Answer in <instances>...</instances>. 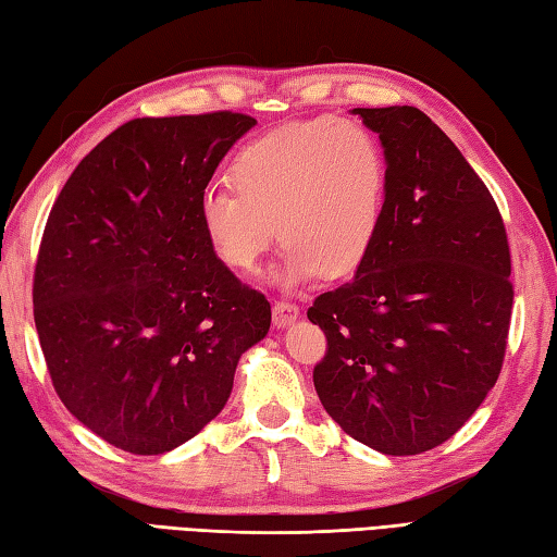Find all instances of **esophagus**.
Segmentation results:
<instances>
[{
	"label": "esophagus",
	"instance_id": "obj_1",
	"mask_svg": "<svg viewBox=\"0 0 557 557\" xmlns=\"http://www.w3.org/2000/svg\"><path fill=\"white\" fill-rule=\"evenodd\" d=\"M299 318V306L289 301H275L272 306V325L275 327H289Z\"/></svg>",
	"mask_w": 557,
	"mask_h": 557
}]
</instances>
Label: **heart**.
Instances as JSON below:
<instances>
[{"label":"heart","instance_id":"b5f03b06","mask_svg":"<svg viewBox=\"0 0 557 557\" xmlns=\"http://www.w3.org/2000/svg\"><path fill=\"white\" fill-rule=\"evenodd\" d=\"M230 180L234 191L200 196V232L239 272H253L280 236V287L349 275L381 232L387 158L363 124L321 116L282 126L236 152Z\"/></svg>","mask_w":557,"mask_h":557}]
</instances>
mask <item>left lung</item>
<instances>
[{
	"mask_svg": "<svg viewBox=\"0 0 557 557\" xmlns=\"http://www.w3.org/2000/svg\"><path fill=\"white\" fill-rule=\"evenodd\" d=\"M387 158V200L369 256L321 294V405L354 441L407 457L469 421L498 381L512 315L510 248L486 184L409 104L354 108Z\"/></svg>",
	"mask_w": 557,
	"mask_h": 557,
	"instance_id": "left-lung-1",
	"label": "left lung"
}]
</instances>
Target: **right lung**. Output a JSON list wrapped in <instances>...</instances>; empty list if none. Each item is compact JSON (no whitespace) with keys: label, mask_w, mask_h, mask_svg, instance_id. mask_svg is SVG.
I'll return each mask as SVG.
<instances>
[{"label":"right lung","mask_w":557,"mask_h":557,"mask_svg":"<svg viewBox=\"0 0 557 557\" xmlns=\"http://www.w3.org/2000/svg\"><path fill=\"white\" fill-rule=\"evenodd\" d=\"M253 116L134 120L81 160L35 265V327L59 399L102 441L162 455L227 405L270 304L210 251L198 203Z\"/></svg>","instance_id":"obj_1"}]
</instances>
